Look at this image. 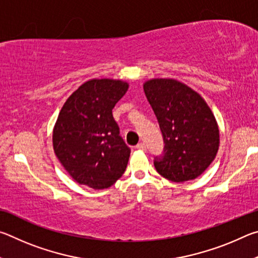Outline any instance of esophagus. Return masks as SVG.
Listing matches in <instances>:
<instances>
[{"label": "esophagus", "mask_w": 258, "mask_h": 258, "mask_svg": "<svg viewBox=\"0 0 258 258\" xmlns=\"http://www.w3.org/2000/svg\"><path fill=\"white\" fill-rule=\"evenodd\" d=\"M135 148H137V149H139V150H146V145L143 142H140Z\"/></svg>", "instance_id": "obj_1"}]
</instances>
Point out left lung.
Wrapping results in <instances>:
<instances>
[{"mask_svg":"<svg viewBox=\"0 0 258 258\" xmlns=\"http://www.w3.org/2000/svg\"><path fill=\"white\" fill-rule=\"evenodd\" d=\"M146 97L159 123L164 154L154 165L173 182L195 180L215 159L220 131L211 108L200 95L171 78H154L143 84Z\"/></svg>","mask_w":258,"mask_h":258,"instance_id":"obj_1","label":"left lung"}]
</instances>
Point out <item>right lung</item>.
<instances>
[{"label":"right lung","mask_w":258,"mask_h":258,"mask_svg":"<svg viewBox=\"0 0 258 258\" xmlns=\"http://www.w3.org/2000/svg\"><path fill=\"white\" fill-rule=\"evenodd\" d=\"M128 89L119 80H91L64 102L53 128V149L74 180L95 190L111 186L123 175L131 149L112 117Z\"/></svg>","instance_id":"obj_1"}]
</instances>
